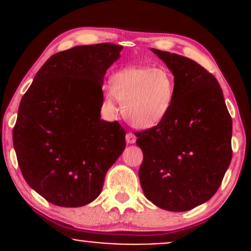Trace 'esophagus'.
I'll return each instance as SVG.
<instances>
[{
	"label": "esophagus",
	"mask_w": 251,
	"mask_h": 251,
	"mask_svg": "<svg viewBox=\"0 0 251 251\" xmlns=\"http://www.w3.org/2000/svg\"><path fill=\"white\" fill-rule=\"evenodd\" d=\"M125 138H126V142L128 144H134L135 140H137V137H135V134L132 133V132H127Z\"/></svg>",
	"instance_id": "esophagus-1"
}]
</instances>
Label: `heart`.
<instances>
[{"mask_svg": "<svg viewBox=\"0 0 251 251\" xmlns=\"http://www.w3.org/2000/svg\"><path fill=\"white\" fill-rule=\"evenodd\" d=\"M176 92L172 72L164 66H134L117 72L111 77V92L105 93L103 106L117 109L123 102V116L135 128L157 126L168 117Z\"/></svg>", "mask_w": 251, "mask_h": 251, "instance_id": "heart-1", "label": "heart"}]
</instances>
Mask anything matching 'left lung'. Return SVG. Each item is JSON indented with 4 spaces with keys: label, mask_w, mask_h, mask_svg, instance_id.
Segmentation results:
<instances>
[{
    "label": "left lung",
    "mask_w": 251,
    "mask_h": 251,
    "mask_svg": "<svg viewBox=\"0 0 251 251\" xmlns=\"http://www.w3.org/2000/svg\"><path fill=\"white\" fill-rule=\"evenodd\" d=\"M176 80L168 117L137 132L144 195L159 208L188 211L220 188L232 157V122L217 79L189 57L152 48Z\"/></svg>",
    "instance_id": "left-lung-1"
}]
</instances>
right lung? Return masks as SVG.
Returning a JSON list of instances; mask_svg holds the SVG:
<instances>
[{
    "label": "right lung",
    "instance_id": "obj_1",
    "mask_svg": "<svg viewBox=\"0 0 251 251\" xmlns=\"http://www.w3.org/2000/svg\"><path fill=\"white\" fill-rule=\"evenodd\" d=\"M114 43L76 46L51 55L20 102L13 128L17 163L46 201L76 208L101 192L106 172L125 149V129L100 119Z\"/></svg>",
    "mask_w": 251,
    "mask_h": 251
}]
</instances>
